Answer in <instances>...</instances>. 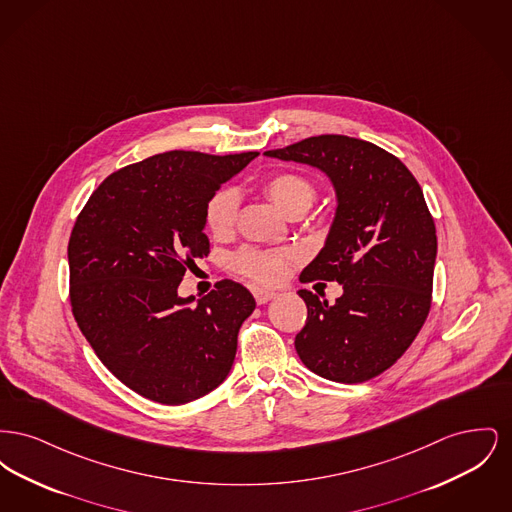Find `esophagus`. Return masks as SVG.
Wrapping results in <instances>:
<instances>
[{"label": "esophagus", "mask_w": 512, "mask_h": 512, "mask_svg": "<svg viewBox=\"0 0 512 512\" xmlns=\"http://www.w3.org/2000/svg\"><path fill=\"white\" fill-rule=\"evenodd\" d=\"M253 295H255V301H257L259 305H265V303H268L270 299H274V297H276V293L268 292V290H259V288H255V290H253Z\"/></svg>", "instance_id": "1"}]
</instances>
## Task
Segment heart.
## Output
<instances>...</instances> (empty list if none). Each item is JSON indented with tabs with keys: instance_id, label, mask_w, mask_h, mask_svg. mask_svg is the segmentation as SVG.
Returning a JSON list of instances; mask_svg holds the SVG:
<instances>
[{
	"instance_id": "obj_1",
	"label": "heart",
	"mask_w": 512,
	"mask_h": 512,
	"mask_svg": "<svg viewBox=\"0 0 512 512\" xmlns=\"http://www.w3.org/2000/svg\"><path fill=\"white\" fill-rule=\"evenodd\" d=\"M263 190L272 199V203L292 219L303 215L317 197L315 184L307 176L292 171L270 174L263 182ZM238 207L240 197L234 190L222 188L215 192L205 205L207 230L215 238L230 236L238 219ZM290 259L292 255L286 251L244 247L234 255L232 263L234 268L247 278H253L263 284H274L284 276Z\"/></svg>"
}]
</instances>
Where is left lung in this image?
<instances>
[{"instance_id":"1","label":"left lung","mask_w":512,"mask_h":512,"mask_svg":"<svg viewBox=\"0 0 512 512\" xmlns=\"http://www.w3.org/2000/svg\"><path fill=\"white\" fill-rule=\"evenodd\" d=\"M265 155L324 172L338 199L324 247L299 280H336L343 293L328 303L299 290L307 322L295 351L326 380L366 382L409 349L430 313L438 238L422 188L386 149L340 134Z\"/></svg>"}]
</instances>
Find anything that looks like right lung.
<instances>
[{
	"label": "right lung",
	"mask_w": 512,
	"mask_h": 512,
	"mask_svg": "<svg viewBox=\"0 0 512 512\" xmlns=\"http://www.w3.org/2000/svg\"><path fill=\"white\" fill-rule=\"evenodd\" d=\"M257 151H167L109 174L74 222L71 307L99 361L124 386L182 405L228 376L238 332L255 309L242 284L220 280L194 303L178 286L207 257L205 205Z\"/></svg>",
	"instance_id": "right-lung-1"
}]
</instances>
